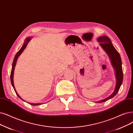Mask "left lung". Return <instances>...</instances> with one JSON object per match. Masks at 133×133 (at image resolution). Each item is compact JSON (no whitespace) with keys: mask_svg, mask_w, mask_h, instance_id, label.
I'll use <instances>...</instances> for the list:
<instances>
[{"mask_svg":"<svg viewBox=\"0 0 133 133\" xmlns=\"http://www.w3.org/2000/svg\"><path fill=\"white\" fill-rule=\"evenodd\" d=\"M98 42H99L102 48L105 50V52L109 55V58L111 60L112 66H113L115 72V76L116 79V84L115 90L113 93L107 98L102 101L97 102V103H102L112 98L116 95L122 84L123 74L122 67V61H121L119 54L113 46L110 39L108 36H100L97 39Z\"/></svg>","mask_w":133,"mask_h":133,"instance_id":"1","label":"left lung"}]
</instances>
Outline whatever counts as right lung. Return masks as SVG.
Segmentation results:
<instances>
[{"instance_id":"right-lung-1","label":"right lung","mask_w":133,"mask_h":133,"mask_svg":"<svg viewBox=\"0 0 133 133\" xmlns=\"http://www.w3.org/2000/svg\"><path fill=\"white\" fill-rule=\"evenodd\" d=\"M31 39V37H27L25 39V42H24V44L23 45L22 47L20 49V50L18 51V52L17 53V54H16L15 56V58H14V61H13V63H12V69H11V75H10V78H11V84H12V87L16 92V94H17V95L18 96V97L19 98H21L22 100L24 101L23 99H22L21 97L19 96V95L17 94V92L15 89V86H14V70H15V66H16V62H17V59H18V57H19V56L21 55V54L23 52V51L25 48H26V45L28 44V43H29V42L30 41V40ZM28 103V102H27ZM29 104H30L31 105H41V103H29Z\"/></svg>"}]
</instances>
